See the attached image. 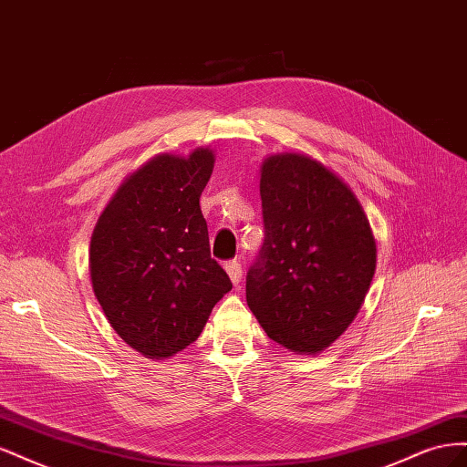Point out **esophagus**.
Here are the masks:
<instances>
[{
	"label": "esophagus",
	"instance_id": "1",
	"mask_svg": "<svg viewBox=\"0 0 467 467\" xmlns=\"http://www.w3.org/2000/svg\"><path fill=\"white\" fill-rule=\"evenodd\" d=\"M223 268H225V273L230 275V280L237 286L239 282H242V263H239L237 259H232L223 265Z\"/></svg>",
	"mask_w": 467,
	"mask_h": 467
}]
</instances>
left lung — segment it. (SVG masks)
I'll use <instances>...</instances> for the list:
<instances>
[{
    "label": "left lung",
    "instance_id": "1",
    "mask_svg": "<svg viewBox=\"0 0 467 467\" xmlns=\"http://www.w3.org/2000/svg\"><path fill=\"white\" fill-rule=\"evenodd\" d=\"M265 242L247 273V306L265 333L296 355L341 337L370 288L376 239L343 179L304 153L263 161Z\"/></svg>",
    "mask_w": 467,
    "mask_h": 467
}]
</instances>
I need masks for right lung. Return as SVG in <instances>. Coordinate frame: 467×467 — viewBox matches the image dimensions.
Instances as JSON below:
<instances>
[{"label":"right lung","mask_w":467,"mask_h":467,"mask_svg":"<svg viewBox=\"0 0 467 467\" xmlns=\"http://www.w3.org/2000/svg\"><path fill=\"white\" fill-rule=\"evenodd\" d=\"M214 151L155 155L126 179L99 216L89 273L110 327L146 358L199 338L230 276L210 257L201 194Z\"/></svg>","instance_id":"add662e5"}]
</instances>
